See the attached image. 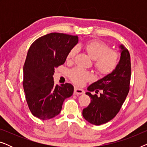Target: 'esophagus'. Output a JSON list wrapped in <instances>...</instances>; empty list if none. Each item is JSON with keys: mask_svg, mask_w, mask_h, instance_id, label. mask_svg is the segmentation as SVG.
Wrapping results in <instances>:
<instances>
[{"mask_svg": "<svg viewBox=\"0 0 147 147\" xmlns=\"http://www.w3.org/2000/svg\"><path fill=\"white\" fill-rule=\"evenodd\" d=\"M85 93L84 90L81 89V88L76 87L74 88V94H76V95H78V94H84Z\"/></svg>", "mask_w": 147, "mask_h": 147, "instance_id": "34e87169", "label": "esophagus"}]
</instances>
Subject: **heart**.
Segmentation results:
<instances>
[{
  "label": "heart",
  "mask_w": 147,
  "mask_h": 147,
  "mask_svg": "<svg viewBox=\"0 0 147 147\" xmlns=\"http://www.w3.org/2000/svg\"><path fill=\"white\" fill-rule=\"evenodd\" d=\"M84 49L88 56L94 60V67L100 75L106 76L113 72L119 62L118 53L113 50H110L107 44L98 41H92L86 43ZM77 49L73 47L67 55L68 61H71L75 57ZM71 80L78 85H82L90 79L89 72L81 69L75 68L69 73Z\"/></svg>",
  "instance_id": "b5f03b06"
}]
</instances>
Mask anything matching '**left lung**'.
<instances>
[{"instance_id":"1","label":"left lung","mask_w":147,"mask_h":147,"mask_svg":"<svg viewBox=\"0 0 147 147\" xmlns=\"http://www.w3.org/2000/svg\"><path fill=\"white\" fill-rule=\"evenodd\" d=\"M120 58L117 67L111 74L98 80L87 88L86 92L91 98V102L84 108L82 115L86 120L94 125H101L115 117L129 92L131 77L130 56L128 49L123 45L119 46ZM100 90V96L92 95Z\"/></svg>"}]
</instances>
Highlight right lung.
<instances>
[{"label": "right lung", "instance_id": "obj_1", "mask_svg": "<svg viewBox=\"0 0 147 147\" xmlns=\"http://www.w3.org/2000/svg\"><path fill=\"white\" fill-rule=\"evenodd\" d=\"M78 36L51 33L39 37L29 47L23 66V88L29 110L41 120L57 116L63 101L74 93L71 84L55 85V67L65 63Z\"/></svg>", "mask_w": 147, "mask_h": 147}]
</instances>
